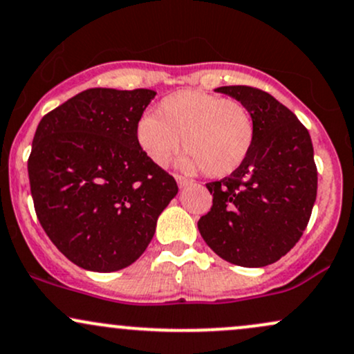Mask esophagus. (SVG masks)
<instances>
[{
  "mask_svg": "<svg viewBox=\"0 0 354 354\" xmlns=\"http://www.w3.org/2000/svg\"><path fill=\"white\" fill-rule=\"evenodd\" d=\"M176 181H178V185H180V188H185V186H188L191 183L188 178H185V176H176Z\"/></svg>",
  "mask_w": 354,
  "mask_h": 354,
  "instance_id": "esophagus-1",
  "label": "esophagus"
}]
</instances>
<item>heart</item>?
I'll return each instance as SVG.
<instances>
[{
	"label": "heart",
	"instance_id": "1",
	"mask_svg": "<svg viewBox=\"0 0 354 354\" xmlns=\"http://www.w3.org/2000/svg\"><path fill=\"white\" fill-rule=\"evenodd\" d=\"M183 145L188 154L181 168L223 178L246 161L256 136L254 118L236 100L181 89L158 103L156 115H145L136 124L141 151L156 166H166Z\"/></svg>",
	"mask_w": 354,
	"mask_h": 354
}]
</instances>
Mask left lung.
<instances>
[{
	"instance_id": "1",
	"label": "left lung",
	"mask_w": 354,
	"mask_h": 354,
	"mask_svg": "<svg viewBox=\"0 0 354 354\" xmlns=\"http://www.w3.org/2000/svg\"><path fill=\"white\" fill-rule=\"evenodd\" d=\"M214 91L241 101L256 123L253 148L230 176L206 185L213 206L198 230L225 261L261 268L278 261L301 238L318 189L311 136L293 111L251 86Z\"/></svg>"
}]
</instances>
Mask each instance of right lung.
Returning a JSON list of instances; mask_svg holds the SVG:
<instances>
[{
    "label": "right lung",
    "instance_id": "add662e5",
    "mask_svg": "<svg viewBox=\"0 0 354 354\" xmlns=\"http://www.w3.org/2000/svg\"><path fill=\"white\" fill-rule=\"evenodd\" d=\"M153 89L91 88L43 116L28 160L43 230L70 261L111 273L135 263L178 185L136 141Z\"/></svg>",
    "mask_w": 354,
    "mask_h": 354
}]
</instances>
